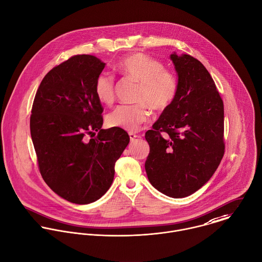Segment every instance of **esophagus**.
<instances>
[{
    "label": "esophagus",
    "instance_id": "34e87169",
    "mask_svg": "<svg viewBox=\"0 0 262 262\" xmlns=\"http://www.w3.org/2000/svg\"><path fill=\"white\" fill-rule=\"evenodd\" d=\"M129 137H130V140L133 142L134 140H136V138H137L138 136H137L135 133H133V132H130V133H129Z\"/></svg>",
    "mask_w": 262,
    "mask_h": 262
}]
</instances>
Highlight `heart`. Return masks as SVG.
<instances>
[{
  "instance_id": "1",
  "label": "heart",
  "mask_w": 262,
  "mask_h": 262,
  "mask_svg": "<svg viewBox=\"0 0 262 262\" xmlns=\"http://www.w3.org/2000/svg\"><path fill=\"white\" fill-rule=\"evenodd\" d=\"M121 74L140 83L136 101L133 105H119L107 115L106 122L111 127L126 131H135L149 117L147 105L154 111L166 110L174 100L178 83L171 71L164 65L142 53L131 54L117 65ZM94 92L103 104H111L115 99V78L107 72L100 73L95 80Z\"/></svg>"
}]
</instances>
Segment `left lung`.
<instances>
[{
    "label": "left lung",
    "mask_w": 262,
    "mask_h": 262,
    "mask_svg": "<svg viewBox=\"0 0 262 262\" xmlns=\"http://www.w3.org/2000/svg\"><path fill=\"white\" fill-rule=\"evenodd\" d=\"M170 58L178 89L145 133L150 147L145 171L160 192L182 198L207 183L224 157V103L201 62L186 54Z\"/></svg>",
    "instance_id": "1"
}]
</instances>
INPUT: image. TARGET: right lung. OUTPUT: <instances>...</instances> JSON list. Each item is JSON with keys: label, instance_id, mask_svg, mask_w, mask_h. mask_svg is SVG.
<instances>
[{"label": "right lung", "instance_id": "obj_1", "mask_svg": "<svg viewBox=\"0 0 262 262\" xmlns=\"http://www.w3.org/2000/svg\"><path fill=\"white\" fill-rule=\"evenodd\" d=\"M104 66L90 55L70 58L45 76L32 104L30 134L39 172L56 194L76 204L104 195L130 141L123 129H101L103 108L94 84ZM95 132L97 137L86 138Z\"/></svg>", "mask_w": 262, "mask_h": 262}]
</instances>
